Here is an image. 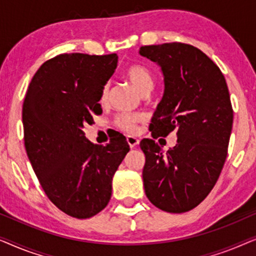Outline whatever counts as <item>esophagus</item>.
<instances>
[{
	"instance_id": "1",
	"label": "esophagus",
	"mask_w": 256,
	"mask_h": 256,
	"mask_svg": "<svg viewBox=\"0 0 256 256\" xmlns=\"http://www.w3.org/2000/svg\"><path fill=\"white\" fill-rule=\"evenodd\" d=\"M127 142L130 148H135V146L140 143L138 138H134V136H130V135L127 136Z\"/></svg>"
}]
</instances>
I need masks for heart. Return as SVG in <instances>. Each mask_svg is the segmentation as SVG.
I'll use <instances>...</instances> for the list:
<instances>
[{
    "instance_id": "1",
    "label": "heart",
    "mask_w": 256,
    "mask_h": 256,
    "mask_svg": "<svg viewBox=\"0 0 256 256\" xmlns=\"http://www.w3.org/2000/svg\"><path fill=\"white\" fill-rule=\"evenodd\" d=\"M124 76L132 86L138 90L141 94L149 93L152 87V76L149 70L143 65L132 64L128 66L124 71ZM108 96V87H104L102 93H101V102H104ZM144 120V115L135 113L129 114L124 113L118 114L114 120V124L122 132H128V134H134L138 130V124Z\"/></svg>"
}]
</instances>
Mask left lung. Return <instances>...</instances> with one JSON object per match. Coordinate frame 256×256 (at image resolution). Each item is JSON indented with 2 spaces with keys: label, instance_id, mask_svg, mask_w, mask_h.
<instances>
[{
  "label": "left lung",
  "instance_id": "left-lung-1",
  "mask_svg": "<svg viewBox=\"0 0 256 256\" xmlns=\"http://www.w3.org/2000/svg\"><path fill=\"white\" fill-rule=\"evenodd\" d=\"M138 54L156 62L164 79L152 136L177 134L176 146L166 152L152 138L140 143L146 155V194L163 211L188 212L208 197L227 156L233 110L225 76L204 52L188 44L148 45Z\"/></svg>",
  "mask_w": 256,
  "mask_h": 256
}]
</instances>
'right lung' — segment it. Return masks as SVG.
Returning <instances> with one entry per match:
<instances>
[{
    "instance_id": "add662e5",
    "label": "right lung",
    "mask_w": 256,
    "mask_h": 256,
    "mask_svg": "<svg viewBox=\"0 0 256 256\" xmlns=\"http://www.w3.org/2000/svg\"><path fill=\"white\" fill-rule=\"evenodd\" d=\"M116 66L115 54H59L38 68L24 99V146L34 174L48 199L78 219L106 208L129 152L124 135L99 146L84 132L102 113L101 93Z\"/></svg>"
}]
</instances>
